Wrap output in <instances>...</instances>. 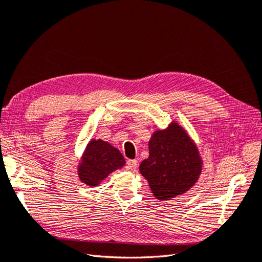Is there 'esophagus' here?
<instances>
[{
	"label": "esophagus",
	"mask_w": 262,
	"mask_h": 262,
	"mask_svg": "<svg viewBox=\"0 0 262 262\" xmlns=\"http://www.w3.org/2000/svg\"><path fill=\"white\" fill-rule=\"evenodd\" d=\"M138 165H139V163H138L137 160H129V161H126V166H128V168H129L130 170H136V169L138 168Z\"/></svg>",
	"instance_id": "esophagus-1"
}]
</instances>
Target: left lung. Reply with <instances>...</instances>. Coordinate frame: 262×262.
Wrapping results in <instances>:
<instances>
[{
    "label": "left lung",
    "instance_id": "1",
    "mask_svg": "<svg viewBox=\"0 0 262 262\" xmlns=\"http://www.w3.org/2000/svg\"><path fill=\"white\" fill-rule=\"evenodd\" d=\"M149 156L140 172L158 200H169L192 188L202 171V158L194 142L177 122L157 130L148 142Z\"/></svg>",
    "mask_w": 262,
    "mask_h": 262
}]
</instances>
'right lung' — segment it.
Instances as JSON below:
<instances>
[{"instance_id": "right-lung-1", "label": "right lung", "mask_w": 262, "mask_h": 262, "mask_svg": "<svg viewBox=\"0 0 262 262\" xmlns=\"http://www.w3.org/2000/svg\"><path fill=\"white\" fill-rule=\"evenodd\" d=\"M124 157L108 142L92 140L87 144L78 165V177L85 185L98 186L109 173L123 167Z\"/></svg>"}]
</instances>
